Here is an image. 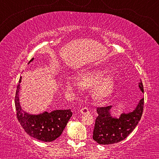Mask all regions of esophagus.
<instances>
[{
    "label": "esophagus",
    "mask_w": 159,
    "mask_h": 159,
    "mask_svg": "<svg viewBox=\"0 0 159 159\" xmlns=\"http://www.w3.org/2000/svg\"><path fill=\"white\" fill-rule=\"evenodd\" d=\"M80 112H81L83 114H88V113H89V110H88V107H83V108H82L81 109H80Z\"/></svg>",
    "instance_id": "1"
}]
</instances>
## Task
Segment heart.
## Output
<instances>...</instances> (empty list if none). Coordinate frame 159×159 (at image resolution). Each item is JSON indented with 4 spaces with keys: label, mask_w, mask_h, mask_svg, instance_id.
<instances>
[{
    "label": "heart",
    "mask_w": 159,
    "mask_h": 159,
    "mask_svg": "<svg viewBox=\"0 0 159 159\" xmlns=\"http://www.w3.org/2000/svg\"><path fill=\"white\" fill-rule=\"evenodd\" d=\"M102 70L86 72L79 75V85L83 88L90 87L95 85L94 95L97 98H104L111 93L114 88V80L111 76L100 78L103 75Z\"/></svg>",
    "instance_id": "obj_1"
}]
</instances>
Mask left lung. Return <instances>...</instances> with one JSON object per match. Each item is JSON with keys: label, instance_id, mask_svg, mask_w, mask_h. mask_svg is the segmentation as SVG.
<instances>
[{"label": "left lung", "instance_id": "obj_1", "mask_svg": "<svg viewBox=\"0 0 159 159\" xmlns=\"http://www.w3.org/2000/svg\"><path fill=\"white\" fill-rule=\"evenodd\" d=\"M139 89L144 92L142 80L139 83ZM111 106L98 107L93 138L99 144H111L123 140L129 135L141 119L144 108V98H142L133 112L123 114L118 118L109 114Z\"/></svg>", "mask_w": 159, "mask_h": 159}]
</instances>
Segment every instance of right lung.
<instances>
[{
  "label": "right lung",
  "mask_w": 159,
  "mask_h": 159,
  "mask_svg": "<svg viewBox=\"0 0 159 159\" xmlns=\"http://www.w3.org/2000/svg\"><path fill=\"white\" fill-rule=\"evenodd\" d=\"M33 60L34 58H32L29 62ZM21 80V76L19 80L15 98L16 115L20 125L32 138L46 142L55 140L61 135L71 117V109L55 110L50 113L44 112L39 115H30L24 112L19 102Z\"/></svg>",
  "instance_id": "right-lung-1"
}]
</instances>
